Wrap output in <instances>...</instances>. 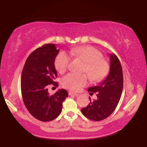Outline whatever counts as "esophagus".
<instances>
[{
	"label": "esophagus",
	"mask_w": 147,
	"mask_h": 147,
	"mask_svg": "<svg viewBox=\"0 0 147 147\" xmlns=\"http://www.w3.org/2000/svg\"><path fill=\"white\" fill-rule=\"evenodd\" d=\"M69 95H73V96H77L78 95V94L74 93H73V92H72V91H69Z\"/></svg>",
	"instance_id": "34e87169"
}]
</instances>
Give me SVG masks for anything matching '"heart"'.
I'll return each instance as SVG.
<instances>
[{"mask_svg":"<svg viewBox=\"0 0 147 147\" xmlns=\"http://www.w3.org/2000/svg\"><path fill=\"white\" fill-rule=\"evenodd\" d=\"M70 54L74 58L86 62L83 72L88 74L93 82H99L107 76L109 64L102 58V54L93 47H78L70 50ZM71 57L65 52L61 51L54 59V66L59 73H63L68 69ZM88 76L86 74L69 73L63 77L61 84L63 88L73 91H78L87 85Z\"/></svg>","mask_w":147,"mask_h":147,"instance_id":"b5f03b06","label":"heart"}]
</instances>
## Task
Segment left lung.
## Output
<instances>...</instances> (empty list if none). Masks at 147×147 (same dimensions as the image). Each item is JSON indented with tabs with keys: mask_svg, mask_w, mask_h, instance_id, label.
Returning <instances> with one entry per match:
<instances>
[{
	"mask_svg": "<svg viewBox=\"0 0 147 147\" xmlns=\"http://www.w3.org/2000/svg\"><path fill=\"white\" fill-rule=\"evenodd\" d=\"M123 88V69L115 54H110V69L107 78L99 85L91 87L88 91L91 94L96 93L97 99L91 101L82 113L92 121H99L105 119L115 110L120 100Z\"/></svg>",
	"mask_w": 147,
	"mask_h": 147,
	"instance_id": "left-lung-1",
	"label": "left lung"
}]
</instances>
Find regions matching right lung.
<instances>
[{"label": "right lung", "mask_w": 147, "mask_h": 147, "mask_svg": "<svg viewBox=\"0 0 147 147\" xmlns=\"http://www.w3.org/2000/svg\"><path fill=\"white\" fill-rule=\"evenodd\" d=\"M59 52L53 43L45 44L30 54L21 74V94L24 105L36 119L47 122L56 119L62 110L67 91L59 89L50 95L47 86L58 87L54 59Z\"/></svg>", "instance_id": "add662e5"}]
</instances>
